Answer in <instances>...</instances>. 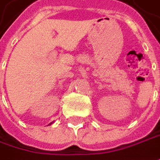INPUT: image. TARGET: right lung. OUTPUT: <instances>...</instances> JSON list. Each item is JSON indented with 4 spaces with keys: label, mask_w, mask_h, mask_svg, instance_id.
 Segmentation results:
<instances>
[{
    "label": "right lung",
    "mask_w": 160,
    "mask_h": 160,
    "mask_svg": "<svg viewBox=\"0 0 160 160\" xmlns=\"http://www.w3.org/2000/svg\"><path fill=\"white\" fill-rule=\"evenodd\" d=\"M53 123V122H50V123H49V125H50V124H52Z\"/></svg>",
    "instance_id": "add662e5"
}]
</instances>
